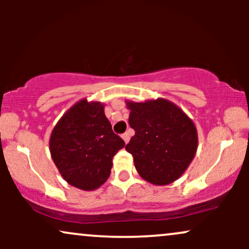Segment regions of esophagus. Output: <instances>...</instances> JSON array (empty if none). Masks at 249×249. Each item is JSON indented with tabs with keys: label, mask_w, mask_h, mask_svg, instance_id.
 Segmentation results:
<instances>
[{
	"label": "esophagus",
	"mask_w": 249,
	"mask_h": 249,
	"mask_svg": "<svg viewBox=\"0 0 249 249\" xmlns=\"http://www.w3.org/2000/svg\"><path fill=\"white\" fill-rule=\"evenodd\" d=\"M122 138L124 139V142H126V144H127L128 141H130V133H128V132H125V133H123V134H122Z\"/></svg>",
	"instance_id": "1"
}]
</instances>
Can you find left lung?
Returning a JSON list of instances; mask_svg holds the SVG:
<instances>
[{
  "label": "left lung",
  "mask_w": 249,
  "mask_h": 249,
  "mask_svg": "<svg viewBox=\"0 0 249 249\" xmlns=\"http://www.w3.org/2000/svg\"><path fill=\"white\" fill-rule=\"evenodd\" d=\"M128 124L134 136L125 146L142 178L167 185L185 172L198 146L193 122L166 99L127 102Z\"/></svg>",
  "instance_id": "obj_1"
}]
</instances>
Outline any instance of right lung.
<instances>
[{
    "instance_id": "right-lung-1",
    "label": "right lung",
    "mask_w": 249,
    "mask_h": 249,
    "mask_svg": "<svg viewBox=\"0 0 249 249\" xmlns=\"http://www.w3.org/2000/svg\"><path fill=\"white\" fill-rule=\"evenodd\" d=\"M125 142L112 131L99 102H78L59 119L50 137V153L70 185L92 191L107 181L112 158Z\"/></svg>"
}]
</instances>
